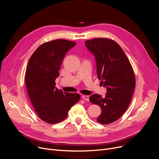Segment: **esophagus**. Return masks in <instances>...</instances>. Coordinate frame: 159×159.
<instances>
[{
  "label": "esophagus",
  "instance_id": "34e87169",
  "mask_svg": "<svg viewBox=\"0 0 159 159\" xmlns=\"http://www.w3.org/2000/svg\"><path fill=\"white\" fill-rule=\"evenodd\" d=\"M82 98L83 100H84V101H89V96L88 95H82Z\"/></svg>",
  "mask_w": 159,
  "mask_h": 159
}]
</instances>
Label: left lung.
Instances as JSON below:
<instances>
[{"label":"left lung","instance_id":"1","mask_svg":"<svg viewBox=\"0 0 159 159\" xmlns=\"http://www.w3.org/2000/svg\"><path fill=\"white\" fill-rule=\"evenodd\" d=\"M85 44L95 57L98 79L107 88L105 97L94 94L90 96L89 101L102 109L97 122L109 124L120 118L128 109L135 88L134 71L115 41L97 38L86 40Z\"/></svg>","mask_w":159,"mask_h":159}]
</instances>
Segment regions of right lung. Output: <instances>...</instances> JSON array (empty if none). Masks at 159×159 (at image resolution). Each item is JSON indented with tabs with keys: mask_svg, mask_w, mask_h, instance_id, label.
<instances>
[{
	"mask_svg": "<svg viewBox=\"0 0 159 159\" xmlns=\"http://www.w3.org/2000/svg\"><path fill=\"white\" fill-rule=\"evenodd\" d=\"M76 43L57 39L41 44L28 61L25 82L30 101L39 118L48 124L64 120L80 99L79 93L63 92L55 88L63 58Z\"/></svg>",
	"mask_w": 159,
	"mask_h": 159,
	"instance_id": "obj_1",
	"label": "right lung"
}]
</instances>
